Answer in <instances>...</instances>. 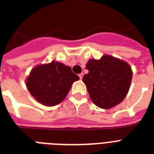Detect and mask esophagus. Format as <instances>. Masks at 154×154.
<instances>
[{
	"label": "esophagus",
	"instance_id": "1",
	"mask_svg": "<svg viewBox=\"0 0 154 154\" xmlns=\"http://www.w3.org/2000/svg\"><path fill=\"white\" fill-rule=\"evenodd\" d=\"M83 75H84V74H83L82 72V73H80V74L78 75V76H79V77H80V79H81V80L82 79V77H83Z\"/></svg>",
	"mask_w": 154,
	"mask_h": 154
}]
</instances>
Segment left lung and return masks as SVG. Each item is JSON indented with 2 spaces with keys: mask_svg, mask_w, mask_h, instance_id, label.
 <instances>
[{
  "mask_svg": "<svg viewBox=\"0 0 154 154\" xmlns=\"http://www.w3.org/2000/svg\"><path fill=\"white\" fill-rule=\"evenodd\" d=\"M85 69L89 72L84 75L82 81L97 107L108 109L124 100L133 77L128 63L105 54L99 60L89 59Z\"/></svg>",
  "mask_w": 154,
  "mask_h": 154,
  "instance_id": "left-lung-1",
  "label": "left lung"
}]
</instances>
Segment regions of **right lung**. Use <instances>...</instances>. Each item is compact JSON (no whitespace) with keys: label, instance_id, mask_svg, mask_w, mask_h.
<instances>
[{"label":"right lung","instance_id":"right-lung-1","mask_svg":"<svg viewBox=\"0 0 154 154\" xmlns=\"http://www.w3.org/2000/svg\"><path fill=\"white\" fill-rule=\"evenodd\" d=\"M79 80L69 66L51 61L35 66L26 78V87L34 99L45 106L60 104L69 94L72 83Z\"/></svg>","mask_w":154,"mask_h":154}]
</instances>
